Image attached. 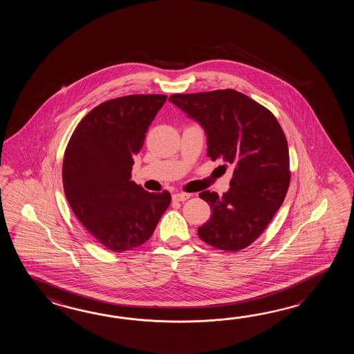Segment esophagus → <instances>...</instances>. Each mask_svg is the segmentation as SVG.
<instances>
[{
	"instance_id": "1",
	"label": "esophagus",
	"mask_w": 354,
	"mask_h": 354,
	"mask_svg": "<svg viewBox=\"0 0 354 354\" xmlns=\"http://www.w3.org/2000/svg\"><path fill=\"white\" fill-rule=\"evenodd\" d=\"M189 197H191V194H186V192H178L172 196L174 201H186Z\"/></svg>"
}]
</instances>
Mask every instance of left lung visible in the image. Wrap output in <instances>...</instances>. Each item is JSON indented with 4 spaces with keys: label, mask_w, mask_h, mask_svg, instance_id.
I'll use <instances>...</instances> for the list:
<instances>
[{
    "label": "left lung",
    "mask_w": 354,
    "mask_h": 354,
    "mask_svg": "<svg viewBox=\"0 0 354 354\" xmlns=\"http://www.w3.org/2000/svg\"><path fill=\"white\" fill-rule=\"evenodd\" d=\"M169 101L203 125L207 156L234 168L224 195L200 194L212 211L197 230L200 239L224 252L247 248L271 223L290 186L283 130L267 107L230 88L174 93Z\"/></svg>",
    "instance_id": "1"
}]
</instances>
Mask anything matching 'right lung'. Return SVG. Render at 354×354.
Masks as SVG:
<instances>
[{"label":"right lung","mask_w":354,"mask_h":354,"mask_svg":"<svg viewBox=\"0 0 354 354\" xmlns=\"http://www.w3.org/2000/svg\"><path fill=\"white\" fill-rule=\"evenodd\" d=\"M166 95H129L92 109L75 129L64 151L62 177L68 203L86 230L109 250L121 253L148 241L171 203L131 178L133 156Z\"/></svg>","instance_id":"add662e5"}]
</instances>
